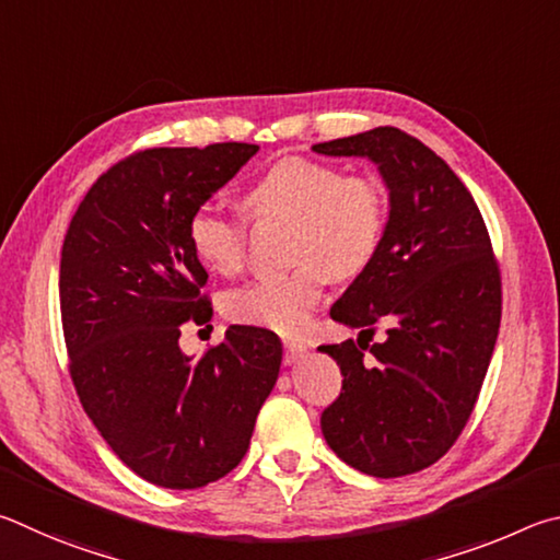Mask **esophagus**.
Here are the masks:
<instances>
[{"label":"esophagus","mask_w":560,"mask_h":560,"mask_svg":"<svg viewBox=\"0 0 560 560\" xmlns=\"http://www.w3.org/2000/svg\"><path fill=\"white\" fill-rule=\"evenodd\" d=\"M282 347H285V357H282V361H285L288 366L290 364H298V361L305 359V354H307V347L300 345V341L285 339V341H282Z\"/></svg>","instance_id":"1"}]
</instances>
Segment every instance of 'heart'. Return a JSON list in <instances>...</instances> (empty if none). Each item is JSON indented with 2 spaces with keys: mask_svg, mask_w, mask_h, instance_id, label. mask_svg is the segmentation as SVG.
<instances>
[{
  "mask_svg": "<svg viewBox=\"0 0 560 560\" xmlns=\"http://www.w3.org/2000/svg\"><path fill=\"white\" fill-rule=\"evenodd\" d=\"M258 221H288V258L295 268L225 292L223 312L235 325L292 335L307 325L325 282L351 280L381 250L388 225L384 184L371 174H345L310 156H282L243 194ZM186 241L203 268L241 270L248 229L241 219L199 206L186 221Z\"/></svg>",
  "mask_w": 560,
  "mask_h": 560,
  "instance_id": "heart-1",
  "label": "heart"
}]
</instances>
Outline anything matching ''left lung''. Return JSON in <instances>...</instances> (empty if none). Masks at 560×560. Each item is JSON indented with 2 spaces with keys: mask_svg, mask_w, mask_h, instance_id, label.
Here are the masks:
<instances>
[{
  "mask_svg": "<svg viewBox=\"0 0 560 560\" xmlns=\"http://www.w3.org/2000/svg\"><path fill=\"white\" fill-rule=\"evenodd\" d=\"M312 150L366 156L384 176L390 206L374 262L329 312L361 331L359 346L347 339L319 347L345 376L339 398L322 413V433L359 472L413 475L455 445L487 376L502 319L492 241L457 174L398 127ZM378 324L387 327L385 341L364 346Z\"/></svg>",
  "mask_w": 560,
  "mask_h": 560,
  "instance_id": "8db88e82",
  "label": "left lung"
}]
</instances>
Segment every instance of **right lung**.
Wrapping results in <instances>:
<instances>
[{
	"label": "right lung",
	"instance_id": "right-lung-1",
	"mask_svg": "<svg viewBox=\"0 0 560 560\" xmlns=\"http://www.w3.org/2000/svg\"><path fill=\"white\" fill-rule=\"evenodd\" d=\"M258 144L152 147L88 189L61 250V322L75 394L122 463L147 482L196 489L241 463L280 374L268 329L233 325L201 359L184 325H209V272L186 241L189 215Z\"/></svg>",
	"mask_w": 560,
	"mask_h": 560
}]
</instances>
